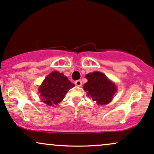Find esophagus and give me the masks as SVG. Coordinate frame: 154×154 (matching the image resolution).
I'll use <instances>...</instances> for the list:
<instances>
[{"label": "esophagus", "mask_w": 154, "mask_h": 154, "mask_svg": "<svg viewBox=\"0 0 154 154\" xmlns=\"http://www.w3.org/2000/svg\"><path fill=\"white\" fill-rule=\"evenodd\" d=\"M75 84L76 85L78 86H81V85H82V81L81 80H77L75 81Z\"/></svg>", "instance_id": "1"}]
</instances>
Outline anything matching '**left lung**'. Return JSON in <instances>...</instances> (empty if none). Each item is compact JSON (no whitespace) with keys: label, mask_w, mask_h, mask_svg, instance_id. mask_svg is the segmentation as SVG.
Instances as JSON below:
<instances>
[{"label":"left lung","mask_w":154,"mask_h":154,"mask_svg":"<svg viewBox=\"0 0 154 154\" xmlns=\"http://www.w3.org/2000/svg\"><path fill=\"white\" fill-rule=\"evenodd\" d=\"M88 82L84 86L87 96L99 105L109 104L116 93L117 88L115 83L111 81L104 73L95 71L86 75Z\"/></svg>","instance_id":"left-lung-1"}]
</instances>
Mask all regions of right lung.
<instances>
[{
    "mask_svg": "<svg viewBox=\"0 0 154 154\" xmlns=\"http://www.w3.org/2000/svg\"><path fill=\"white\" fill-rule=\"evenodd\" d=\"M74 86L64 74L52 71L45 78L38 91L42 102L48 106H55L64 99L67 92Z\"/></svg>",
    "mask_w": 154,
    "mask_h": 154,
    "instance_id": "1",
    "label": "right lung"
}]
</instances>
